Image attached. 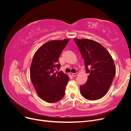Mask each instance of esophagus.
<instances>
[{"label": "esophagus", "mask_w": 131, "mask_h": 131, "mask_svg": "<svg viewBox=\"0 0 131 131\" xmlns=\"http://www.w3.org/2000/svg\"><path fill=\"white\" fill-rule=\"evenodd\" d=\"M72 76H73V77H77V75H78V73H72Z\"/></svg>", "instance_id": "esophagus-1"}]
</instances>
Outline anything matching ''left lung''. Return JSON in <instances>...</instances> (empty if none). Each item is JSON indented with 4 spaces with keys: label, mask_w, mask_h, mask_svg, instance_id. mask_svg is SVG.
Instances as JSON below:
<instances>
[{
    "label": "left lung",
    "mask_w": 131,
    "mask_h": 131,
    "mask_svg": "<svg viewBox=\"0 0 131 131\" xmlns=\"http://www.w3.org/2000/svg\"><path fill=\"white\" fill-rule=\"evenodd\" d=\"M84 58L88 79L80 86L82 96L94 101L104 97L112 84L116 68L112 56L101 43L90 39H74Z\"/></svg>",
    "instance_id": "1"
}]
</instances>
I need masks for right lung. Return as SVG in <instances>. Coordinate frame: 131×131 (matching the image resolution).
<instances>
[{
  "mask_svg": "<svg viewBox=\"0 0 131 131\" xmlns=\"http://www.w3.org/2000/svg\"><path fill=\"white\" fill-rule=\"evenodd\" d=\"M69 41L66 39L47 42L33 56L30 67L31 80L39 97L48 103L57 102L64 96L69 78L57 69L61 67L59 57Z\"/></svg>",
  "mask_w": 131,
  "mask_h": 131,
  "instance_id": "1",
  "label": "right lung"
}]
</instances>
